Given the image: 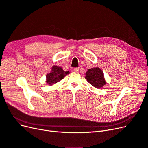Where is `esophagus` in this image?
Masks as SVG:
<instances>
[{"mask_svg":"<svg viewBox=\"0 0 148 148\" xmlns=\"http://www.w3.org/2000/svg\"><path fill=\"white\" fill-rule=\"evenodd\" d=\"M73 71H75V72H77V73H78L79 69H78V68H75V69H73Z\"/></svg>","mask_w":148,"mask_h":148,"instance_id":"34e87169","label":"esophagus"}]
</instances>
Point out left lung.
Segmentation results:
<instances>
[{"label": "left lung", "instance_id": "1", "mask_svg": "<svg viewBox=\"0 0 148 148\" xmlns=\"http://www.w3.org/2000/svg\"><path fill=\"white\" fill-rule=\"evenodd\" d=\"M85 79L95 88L100 89L106 84L104 73L99 67L88 69L85 73Z\"/></svg>", "mask_w": 148, "mask_h": 148}]
</instances>
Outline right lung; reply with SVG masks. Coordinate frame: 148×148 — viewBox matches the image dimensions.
Segmentation results:
<instances>
[{"label": "right lung", "mask_w": 148, "mask_h": 148, "mask_svg": "<svg viewBox=\"0 0 148 148\" xmlns=\"http://www.w3.org/2000/svg\"><path fill=\"white\" fill-rule=\"evenodd\" d=\"M69 73H70L69 71H65L62 67L53 65L51 68V72L46 75V82L51 86L60 82Z\"/></svg>", "instance_id": "1"}]
</instances>
